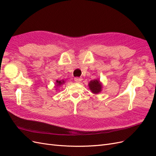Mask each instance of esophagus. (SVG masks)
Returning a JSON list of instances; mask_svg holds the SVG:
<instances>
[{
  "instance_id": "1",
  "label": "esophagus",
  "mask_w": 156,
  "mask_h": 156,
  "mask_svg": "<svg viewBox=\"0 0 156 156\" xmlns=\"http://www.w3.org/2000/svg\"><path fill=\"white\" fill-rule=\"evenodd\" d=\"M74 80H75V82H77V83H81L83 79H82V78H81V77H75V78H74Z\"/></svg>"
}]
</instances>
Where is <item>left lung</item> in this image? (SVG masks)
<instances>
[{"label":"left lung","instance_id":"8db88e82","mask_svg":"<svg viewBox=\"0 0 156 156\" xmlns=\"http://www.w3.org/2000/svg\"><path fill=\"white\" fill-rule=\"evenodd\" d=\"M89 88L90 89V90L94 93V94H98L100 92H101V84L100 83V81L98 80H93L91 81L88 84Z\"/></svg>","mask_w":156,"mask_h":156}]
</instances>
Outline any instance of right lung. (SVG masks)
Returning <instances> with one entry per match:
<instances>
[{"label":"right lung","mask_w":156,"mask_h":156,"mask_svg":"<svg viewBox=\"0 0 156 156\" xmlns=\"http://www.w3.org/2000/svg\"><path fill=\"white\" fill-rule=\"evenodd\" d=\"M63 83H64V81H62H62H56V83H57V85H60V84H63Z\"/></svg>","instance_id":"1"}]
</instances>
